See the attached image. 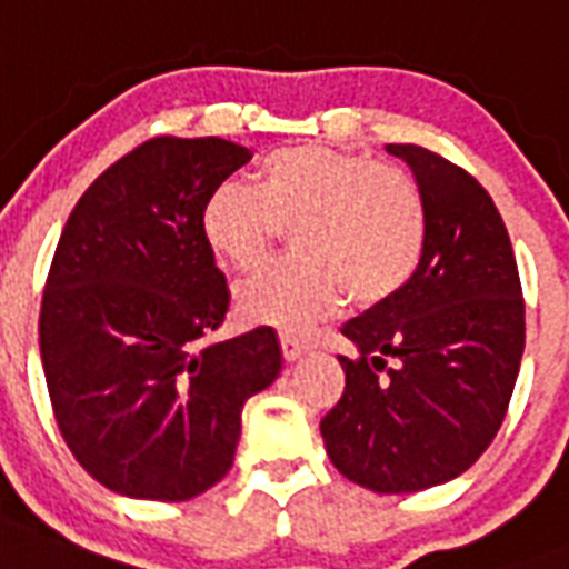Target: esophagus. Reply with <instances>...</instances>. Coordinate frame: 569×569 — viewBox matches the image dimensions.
<instances>
[{"label": "esophagus", "mask_w": 569, "mask_h": 569, "mask_svg": "<svg viewBox=\"0 0 569 569\" xmlns=\"http://www.w3.org/2000/svg\"><path fill=\"white\" fill-rule=\"evenodd\" d=\"M307 348L310 346H307L303 339L289 337V333H283V337H280V351H283V357L289 360V363H292V360H298V357H301Z\"/></svg>", "instance_id": "esophagus-1"}]
</instances>
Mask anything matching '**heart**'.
Here are the masks:
<instances>
[{
    "instance_id": "obj_1",
    "label": "heart",
    "mask_w": 569,
    "mask_h": 569,
    "mask_svg": "<svg viewBox=\"0 0 569 569\" xmlns=\"http://www.w3.org/2000/svg\"><path fill=\"white\" fill-rule=\"evenodd\" d=\"M283 227L298 253L236 289L250 325L307 330L342 298L375 307L401 292L425 250V200L396 164L325 144L283 147L259 164L257 186L221 182L206 197V244L236 271L268 257Z\"/></svg>"
}]
</instances>
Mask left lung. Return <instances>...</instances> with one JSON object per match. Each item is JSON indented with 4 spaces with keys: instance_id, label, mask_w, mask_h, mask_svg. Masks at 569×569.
Wrapping results in <instances>:
<instances>
[{
    "instance_id": "left-lung-1",
    "label": "left lung",
    "mask_w": 569,
    "mask_h": 569,
    "mask_svg": "<svg viewBox=\"0 0 569 569\" xmlns=\"http://www.w3.org/2000/svg\"><path fill=\"white\" fill-rule=\"evenodd\" d=\"M425 200L410 283L342 328L346 392L321 419L333 467L378 493L467 472L508 413L526 348V301L505 221L485 186L416 144H387Z\"/></svg>"
}]
</instances>
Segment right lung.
<instances>
[{"mask_svg":"<svg viewBox=\"0 0 569 569\" xmlns=\"http://www.w3.org/2000/svg\"><path fill=\"white\" fill-rule=\"evenodd\" d=\"M250 162L223 138L159 136L102 171L67 218L40 301L58 431L120 496L186 502L232 467L241 407L280 375L271 328L206 342L230 307L200 230Z\"/></svg>","mask_w":569,"mask_h":569,"instance_id":"obj_1","label":"right lung"}]
</instances>
